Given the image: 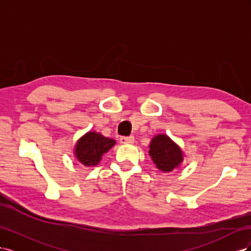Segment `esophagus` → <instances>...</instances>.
I'll return each mask as SVG.
<instances>
[{"instance_id": "esophagus-1", "label": "esophagus", "mask_w": 251, "mask_h": 251, "mask_svg": "<svg viewBox=\"0 0 251 251\" xmlns=\"http://www.w3.org/2000/svg\"><path fill=\"white\" fill-rule=\"evenodd\" d=\"M133 142H134L133 136H130V137H121L120 138L121 144H127V143H133Z\"/></svg>"}]
</instances>
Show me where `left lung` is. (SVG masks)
Returning a JSON list of instances; mask_svg holds the SVG:
<instances>
[{
    "instance_id": "obj_1",
    "label": "left lung",
    "mask_w": 251,
    "mask_h": 251,
    "mask_svg": "<svg viewBox=\"0 0 251 251\" xmlns=\"http://www.w3.org/2000/svg\"><path fill=\"white\" fill-rule=\"evenodd\" d=\"M149 147L151 159L156 168L162 173H171L179 169L184 161V151L168 135H155L151 139Z\"/></svg>"
}]
</instances>
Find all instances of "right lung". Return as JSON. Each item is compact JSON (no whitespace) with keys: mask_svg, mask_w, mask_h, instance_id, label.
Returning a JSON list of instances; mask_svg holds the SVG:
<instances>
[{"mask_svg":"<svg viewBox=\"0 0 251 251\" xmlns=\"http://www.w3.org/2000/svg\"><path fill=\"white\" fill-rule=\"evenodd\" d=\"M115 144L116 140L104 137L100 133L89 131L75 143L73 155L82 165L94 168Z\"/></svg>","mask_w":251,"mask_h":251,"instance_id":"1","label":"right lung"}]
</instances>
